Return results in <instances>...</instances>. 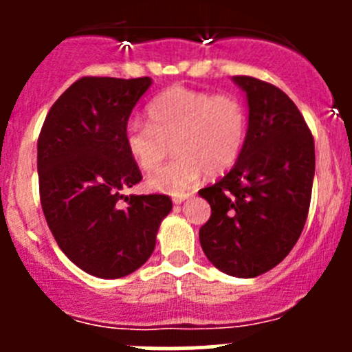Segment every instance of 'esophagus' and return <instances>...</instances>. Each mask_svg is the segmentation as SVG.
Returning <instances> with one entry per match:
<instances>
[{"mask_svg": "<svg viewBox=\"0 0 352 352\" xmlns=\"http://www.w3.org/2000/svg\"><path fill=\"white\" fill-rule=\"evenodd\" d=\"M190 194L189 192H184V194H173L172 196V201H173V204H182L184 201H186L187 197H189Z\"/></svg>", "mask_w": 352, "mask_h": 352, "instance_id": "esophagus-1", "label": "esophagus"}]
</instances>
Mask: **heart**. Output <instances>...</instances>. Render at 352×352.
<instances>
[{
	"label": "heart",
	"instance_id": "b5f03b06",
	"mask_svg": "<svg viewBox=\"0 0 352 352\" xmlns=\"http://www.w3.org/2000/svg\"><path fill=\"white\" fill-rule=\"evenodd\" d=\"M148 122L134 120L126 129V148L148 177L153 190L179 194L204 173L219 175L232 168L247 138V110L235 95H214L186 87H170L148 105Z\"/></svg>",
	"mask_w": 352,
	"mask_h": 352
}]
</instances>
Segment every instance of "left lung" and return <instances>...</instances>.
Instances as JSON below:
<instances>
[{
	"label": "left lung",
	"mask_w": 352,
	"mask_h": 352,
	"mask_svg": "<svg viewBox=\"0 0 352 352\" xmlns=\"http://www.w3.org/2000/svg\"><path fill=\"white\" fill-rule=\"evenodd\" d=\"M247 94L248 129L235 166L199 190L211 206L199 240L214 267L235 278L271 271L294 247L310 209L315 143L283 90L233 76Z\"/></svg>",
	"instance_id": "left-lung-1"
}]
</instances>
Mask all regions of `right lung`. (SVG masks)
Listing matches in <instances>:
<instances>
[{"label": "right lung", "mask_w": 352, "mask_h": 352, "mask_svg": "<svg viewBox=\"0 0 352 352\" xmlns=\"http://www.w3.org/2000/svg\"><path fill=\"white\" fill-rule=\"evenodd\" d=\"M150 85L148 76L80 78L54 102L38 134L45 221L66 257L97 278H124L140 269L172 209L165 194H122L143 179L124 138Z\"/></svg>", "instance_id": "1"}]
</instances>
